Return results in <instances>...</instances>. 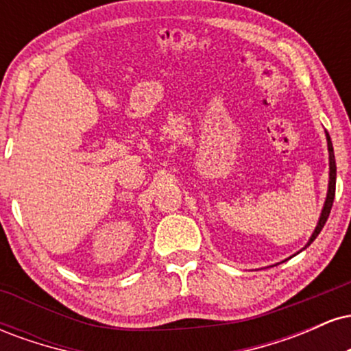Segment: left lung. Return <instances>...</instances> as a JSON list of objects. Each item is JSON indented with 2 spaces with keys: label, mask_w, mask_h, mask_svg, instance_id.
Wrapping results in <instances>:
<instances>
[{
  "label": "left lung",
  "mask_w": 351,
  "mask_h": 351,
  "mask_svg": "<svg viewBox=\"0 0 351 351\" xmlns=\"http://www.w3.org/2000/svg\"><path fill=\"white\" fill-rule=\"evenodd\" d=\"M327 143H328V153H330V183H328V193H327V199H325V206H324V211H322V216H320V221H318L315 231H313L312 237H310L308 244L310 245L315 241V237L320 234L322 228L325 226V223H327L328 216H330V211H332V206H333V198H335V183H337V165H335V153H333V145L330 142V135L327 134ZM305 245V247H307Z\"/></svg>",
  "instance_id": "obj_1"
}]
</instances>
